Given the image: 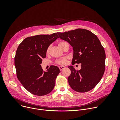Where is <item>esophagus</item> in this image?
I'll return each instance as SVG.
<instances>
[{"label": "esophagus", "instance_id": "obj_1", "mask_svg": "<svg viewBox=\"0 0 120 120\" xmlns=\"http://www.w3.org/2000/svg\"><path fill=\"white\" fill-rule=\"evenodd\" d=\"M66 67H65V66H60L59 67V69H60V70H61V71H62V70H63L64 69V68H65Z\"/></svg>", "mask_w": 120, "mask_h": 120}]
</instances>
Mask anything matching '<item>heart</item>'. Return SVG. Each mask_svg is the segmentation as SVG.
<instances>
[{"label":"heart","instance_id":"heart-1","mask_svg":"<svg viewBox=\"0 0 120 120\" xmlns=\"http://www.w3.org/2000/svg\"><path fill=\"white\" fill-rule=\"evenodd\" d=\"M67 43L66 42L64 41H60L59 42L58 45L62 49L63 46H64V45L65 44H66ZM49 50H50V47H48L46 50V54H48L49 52ZM67 63V58H64L63 59H59L56 61V63L58 64H66Z\"/></svg>","mask_w":120,"mask_h":120}]
</instances>
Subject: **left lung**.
Masks as SVG:
<instances>
[{
	"label": "left lung",
	"mask_w": 120,
	"mask_h": 120,
	"mask_svg": "<svg viewBox=\"0 0 120 120\" xmlns=\"http://www.w3.org/2000/svg\"><path fill=\"white\" fill-rule=\"evenodd\" d=\"M57 34L61 39L73 47L72 64L81 63L80 70H75L73 66L68 67L71 71L68 78L70 86L80 93L92 90L105 71V53L99 39L92 32L82 28Z\"/></svg>",
	"instance_id": "1"
}]
</instances>
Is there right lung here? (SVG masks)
Returning a JSON list of instances; mask_svg holds the SVG:
<instances>
[{"instance_id": "right-lung-1", "label": "right lung", "mask_w": 120, "mask_h": 120, "mask_svg": "<svg viewBox=\"0 0 120 120\" xmlns=\"http://www.w3.org/2000/svg\"><path fill=\"white\" fill-rule=\"evenodd\" d=\"M59 37L56 33L25 38L19 45L15 57L16 76L24 87L33 94L45 95L53 90L59 68L51 65L46 72L41 64L50 45Z\"/></svg>"}]
</instances>
